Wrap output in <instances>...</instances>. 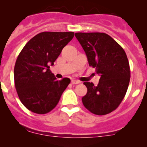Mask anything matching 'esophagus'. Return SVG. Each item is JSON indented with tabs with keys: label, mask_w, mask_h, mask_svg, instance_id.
Listing matches in <instances>:
<instances>
[{
	"label": "esophagus",
	"mask_w": 147,
	"mask_h": 147,
	"mask_svg": "<svg viewBox=\"0 0 147 147\" xmlns=\"http://www.w3.org/2000/svg\"><path fill=\"white\" fill-rule=\"evenodd\" d=\"M71 83H72V84H79L80 82L78 80H71Z\"/></svg>",
	"instance_id": "1"
}]
</instances>
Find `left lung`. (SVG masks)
Returning a JSON list of instances; mask_svg holds the SVG:
<instances>
[{"instance_id": "obj_1", "label": "left lung", "mask_w": 147, "mask_h": 147, "mask_svg": "<svg viewBox=\"0 0 147 147\" xmlns=\"http://www.w3.org/2000/svg\"><path fill=\"white\" fill-rule=\"evenodd\" d=\"M75 37L85 52L89 65L100 75L98 84L84 82L87 92L84 106L94 115L115 110L125 96L130 80V67L124 49L104 32H77Z\"/></svg>"}]
</instances>
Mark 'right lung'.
Masks as SVG:
<instances>
[{"instance_id":"obj_1","label":"right lung","mask_w":147,"mask_h":147,"mask_svg":"<svg viewBox=\"0 0 147 147\" xmlns=\"http://www.w3.org/2000/svg\"><path fill=\"white\" fill-rule=\"evenodd\" d=\"M73 32H42L24 46L14 67L15 87L20 102L31 112L46 114L53 110L70 82L57 80L51 72L62 50L73 38Z\"/></svg>"}]
</instances>
